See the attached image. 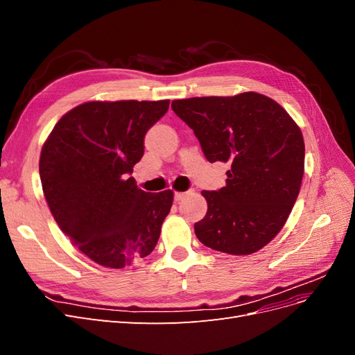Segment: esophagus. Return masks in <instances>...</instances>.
<instances>
[{"instance_id":"obj_1","label":"esophagus","mask_w":355,"mask_h":355,"mask_svg":"<svg viewBox=\"0 0 355 355\" xmlns=\"http://www.w3.org/2000/svg\"><path fill=\"white\" fill-rule=\"evenodd\" d=\"M185 196H187V192H175V201H180V200H184L185 198Z\"/></svg>"}]
</instances>
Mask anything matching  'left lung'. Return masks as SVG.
I'll list each match as a JSON object with an SVG mask.
<instances>
[{
  "label": "left lung",
  "instance_id": "obj_1",
  "mask_svg": "<svg viewBox=\"0 0 355 355\" xmlns=\"http://www.w3.org/2000/svg\"><path fill=\"white\" fill-rule=\"evenodd\" d=\"M210 163L222 161L227 187L202 191L207 213L194 225L213 250L250 254L280 232L297 198L305 145L300 128L271 98L254 92L171 102Z\"/></svg>",
  "mask_w": 355,
  "mask_h": 355
}]
</instances>
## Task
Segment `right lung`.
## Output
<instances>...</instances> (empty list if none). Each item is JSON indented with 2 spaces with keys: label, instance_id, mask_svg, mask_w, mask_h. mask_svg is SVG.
<instances>
[{
  "label": "right lung",
  "instance_id": "right-lung-1",
  "mask_svg": "<svg viewBox=\"0 0 355 355\" xmlns=\"http://www.w3.org/2000/svg\"><path fill=\"white\" fill-rule=\"evenodd\" d=\"M170 101L85 102L63 115L40 157L59 228L96 263L120 270L154 250L173 191L139 189L133 166Z\"/></svg>",
  "mask_w": 355,
  "mask_h": 355
}]
</instances>
